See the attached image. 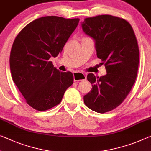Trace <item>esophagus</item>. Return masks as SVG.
<instances>
[{
	"mask_svg": "<svg viewBox=\"0 0 151 151\" xmlns=\"http://www.w3.org/2000/svg\"><path fill=\"white\" fill-rule=\"evenodd\" d=\"M86 79V76L84 73L81 72H74L73 73V80L74 82H78V81L84 80Z\"/></svg>",
	"mask_w": 151,
	"mask_h": 151,
	"instance_id": "esophagus-1",
	"label": "esophagus"
}]
</instances>
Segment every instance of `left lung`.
I'll return each instance as SVG.
<instances>
[{
	"label": "left lung",
	"mask_w": 151,
	"mask_h": 151,
	"mask_svg": "<svg viewBox=\"0 0 151 151\" xmlns=\"http://www.w3.org/2000/svg\"><path fill=\"white\" fill-rule=\"evenodd\" d=\"M82 30L93 39L96 55L105 63L106 73L87 79L92 90L83 96L85 105L95 112L104 113L121 105L130 92L137 76L139 49L131 25L109 15L86 18Z\"/></svg>",
	"instance_id": "1"
}]
</instances>
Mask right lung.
Listing matches in <instances>:
<instances>
[{
    "mask_svg": "<svg viewBox=\"0 0 151 151\" xmlns=\"http://www.w3.org/2000/svg\"><path fill=\"white\" fill-rule=\"evenodd\" d=\"M79 21L57 16L38 18L27 24L14 40L9 59L11 76L34 109L46 111L57 105L72 85V73L61 72L49 59L62 51Z\"/></svg>",
    "mask_w": 151,
    "mask_h": 151,
    "instance_id": "right-lung-1",
    "label": "right lung"
}]
</instances>
